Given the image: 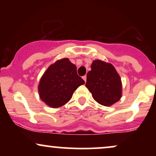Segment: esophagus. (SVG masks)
<instances>
[{
	"instance_id": "obj_1",
	"label": "esophagus",
	"mask_w": 156,
	"mask_h": 156,
	"mask_svg": "<svg viewBox=\"0 0 156 156\" xmlns=\"http://www.w3.org/2000/svg\"><path fill=\"white\" fill-rule=\"evenodd\" d=\"M82 78H83V79L84 80V81L87 82V76H84L82 77Z\"/></svg>"
}]
</instances>
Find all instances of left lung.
<instances>
[{"label":"left lung","mask_w":156,"mask_h":156,"mask_svg":"<svg viewBox=\"0 0 156 156\" xmlns=\"http://www.w3.org/2000/svg\"><path fill=\"white\" fill-rule=\"evenodd\" d=\"M87 75L86 87L100 104L109 106L119 101L122 96L120 77L112 64L94 60Z\"/></svg>","instance_id":"8db88e82"}]
</instances>
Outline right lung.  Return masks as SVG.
Masks as SVG:
<instances>
[{"mask_svg": "<svg viewBox=\"0 0 156 156\" xmlns=\"http://www.w3.org/2000/svg\"><path fill=\"white\" fill-rule=\"evenodd\" d=\"M84 83L77 74L76 65L68 58H63L50 66L41 78L39 96L48 105L58 108L66 104L77 88Z\"/></svg>", "mask_w": 156, "mask_h": 156, "instance_id": "right-lung-1", "label": "right lung"}]
</instances>
